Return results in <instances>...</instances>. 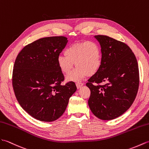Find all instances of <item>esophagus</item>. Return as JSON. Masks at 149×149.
Listing matches in <instances>:
<instances>
[{
    "label": "esophagus",
    "instance_id": "obj_1",
    "mask_svg": "<svg viewBox=\"0 0 149 149\" xmlns=\"http://www.w3.org/2000/svg\"><path fill=\"white\" fill-rule=\"evenodd\" d=\"M77 87L78 88H80V87H81V86L84 85V84L83 83H81V82H77Z\"/></svg>",
    "mask_w": 149,
    "mask_h": 149
}]
</instances>
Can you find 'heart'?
<instances>
[{"label": "heart", "instance_id": "1", "mask_svg": "<svg viewBox=\"0 0 149 149\" xmlns=\"http://www.w3.org/2000/svg\"><path fill=\"white\" fill-rule=\"evenodd\" d=\"M64 55H59L57 64L61 71L68 74L77 66L71 73L66 77L68 81H78L89 76L97 73L102 64V54L100 45L97 42L85 41L69 45Z\"/></svg>", "mask_w": 149, "mask_h": 149}]
</instances>
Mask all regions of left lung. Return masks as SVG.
<instances>
[{
  "instance_id": "8db88e82",
  "label": "left lung",
  "mask_w": 149,
  "mask_h": 149,
  "mask_svg": "<svg viewBox=\"0 0 149 149\" xmlns=\"http://www.w3.org/2000/svg\"><path fill=\"white\" fill-rule=\"evenodd\" d=\"M101 45L102 64L86 85L90 88L88 104L95 117L112 120L125 113L133 104L139 87L136 58L124 42L97 35Z\"/></svg>"
}]
</instances>
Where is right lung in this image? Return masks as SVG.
Returning a JSON list of instances; mask_svg holds the SVG:
<instances>
[{
    "instance_id": "right-lung-1",
    "label": "right lung",
    "mask_w": 149,
    "mask_h": 149,
    "mask_svg": "<svg viewBox=\"0 0 149 149\" xmlns=\"http://www.w3.org/2000/svg\"><path fill=\"white\" fill-rule=\"evenodd\" d=\"M68 41L64 36L41 38L25 46L15 60L12 77L15 96L22 108L37 120L58 119L77 89L73 81L61 85L64 77L57 58Z\"/></svg>"
}]
</instances>
